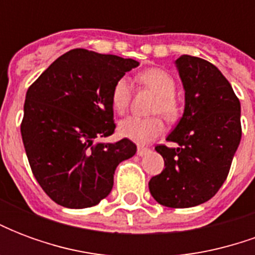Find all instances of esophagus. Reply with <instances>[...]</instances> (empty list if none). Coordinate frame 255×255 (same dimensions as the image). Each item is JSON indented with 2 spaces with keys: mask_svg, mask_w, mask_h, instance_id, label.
I'll use <instances>...</instances> for the list:
<instances>
[{
  "mask_svg": "<svg viewBox=\"0 0 255 255\" xmlns=\"http://www.w3.org/2000/svg\"><path fill=\"white\" fill-rule=\"evenodd\" d=\"M150 151H151V150H150L149 147H144V146H139L138 151H136V153H138L139 157H143V155L149 154Z\"/></svg>",
  "mask_w": 255,
  "mask_h": 255,
  "instance_id": "1",
  "label": "esophagus"
}]
</instances>
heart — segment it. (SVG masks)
Returning <instances> with one entry per match:
<instances>
[{
	"label": "heart",
	"instance_id": "heart-1",
	"mask_svg": "<svg viewBox=\"0 0 255 255\" xmlns=\"http://www.w3.org/2000/svg\"><path fill=\"white\" fill-rule=\"evenodd\" d=\"M139 83L146 86L157 94V100L153 105V113H161L166 120H175L179 116V106L175 101L176 84L169 73L164 69L150 68L136 76ZM131 98V86L128 79L122 78L117 80L112 89L111 101L113 109L117 113L126 112ZM117 131L120 136L129 139L135 143H149L164 131V124L158 117L142 119V117L129 116L119 123Z\"/></svg>",
	"mask_w": 255,
	"mask_h": 255
}]
</instances>
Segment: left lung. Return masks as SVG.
<instances>
[{
    "label": "left lung",
    "instance_id": "8db88e82",
    "mask_svg": "<svg viewBox=\"0 0 255 255\" xmlns=\"http://www.w3.org/2000/svg\"><path fill=\"white\" fill-rule=\"evenodd\" d=\"M184 90V111L166 136L177 147L157 146L165 168L149 182L166 208H192L216 195L242 138L241 102L217 67L183 54L175 61Z\"/></svg>",
    "mask_w": 255,
    "mask_h": 255
}]
</instances>
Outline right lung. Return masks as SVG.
I'll return each mask as SVG.
<instances>
[{
	"label": "right lung",
	"mask_w": 255,
	"mask_h": 255,
	"mask_svg": "<svg viewBox=\"0 0 255 255\" xmlns=\"http://www.w3.org/2000/svg\"><path fill=\"white\" fill-rule=\"evenodd\" d=\"M139 65L132 58L73 49L31 84L21 138L36 182L64 208H91L109 195L117 165L136 153L115 132L112 89Z\"/></svg>",
	"instance_id": "right-lung-1"
}]
</instances>
